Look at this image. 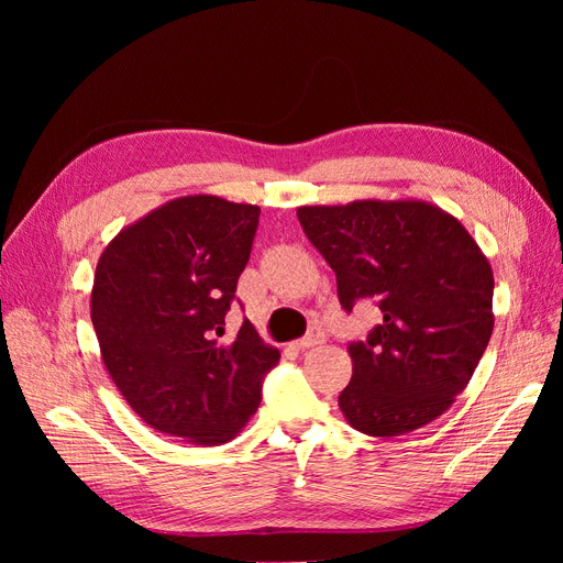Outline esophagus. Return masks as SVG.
Wrapping results in <instances>:
<instances>
[{"mask_svg":"<svg viewBox=\"0 0 563 563\" xmlns=\"http://www.w3.org/2000/svg\"><path fill=\"white\" fill-rule=\"evenodd\" d=\"M323 343V333H321V329H310L308 331V335H302L300 340H296V347L298 350H308V347H314V345H321Z\"/></svg>","mask_w":563,"mask_h":563,"instance_id":"34e87169","label":"esophagus"}]
</instances>
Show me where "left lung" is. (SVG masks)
Instances as JSON below:
<instances>
[{"instance_id": "8db88e82", "label": "left lung", "mask_w": 563, "mask_h": 563, "mask_svg": "<svg viewBox=\"0 0 563 563\" xmlns=\"http://www.w3.org/2000/svg\"><path fill=\"white\" fill-rule=\"evenodd\" d=\"M347 312L376 298L383 321L352 343L338 406L354 430L399 437L446 413L493 333V269L455 216L422 199L300 207Z\"/></svg>"}]
</instances>
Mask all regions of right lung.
Returning <instances> with one entry per match:
<instances>
[{
  "label": "right lung",
  "instance_id": "1",
  "mask_svg": "<svg viewBox=\"0 0 563 563\" xmlns=\"http://www.w3.org/2000/svg\"><path fill=\"white\" fill-rule=\"evenodd\" d=\"M261 209L187 195L119 230L100 253L91 321L100 356L152 430L197 446L240 434L279 362L251 321L223 340Z\"/></svg>",
  "mask_w": 563,
  "mask_h": 563
}]
</instances>
